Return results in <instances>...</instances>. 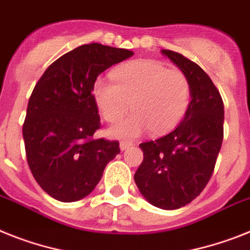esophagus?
I'll use <instances>...</instances> for the list:
<instances>
[{
	"instance_id": "34e87169",
	"label": "esophagus",
	"mask_w": 250,
	"mask_h": 250,
	"mask_svg": "<svg viewBox=\"0 0 250 250\" xmlns=\"http://www.w3.org/2000/svg\"><path fill=\"white\" fill-rule=\"evenodd\" d=\"M132 144L131 142H127V141H121V144H119V147H121L122 151L127 150L128 147H131Z\"/></svg>"
}]
</instances>
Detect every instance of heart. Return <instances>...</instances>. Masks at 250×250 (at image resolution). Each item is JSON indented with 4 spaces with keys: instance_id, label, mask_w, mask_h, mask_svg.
<instances>
[{
    "instance_id": "obj_1",
    "label": "heart",
    "mask_w": 250,
    "mask_h": 250,
    "mask_svg": "<svg viewBox=\"0 0 250 250\" xmlns=\"http://www.w3.org/2000/svg\"><path fill=\"white\" fill-rule=\"evenodd\" d=\"M113 80L99 79L94 85V99L108 122L115 123L109 135L117 138H136L151 129L161 135L182 121L189 105L190 85L182 71L169 70L155 60L129 62L113 71Z\"/></svg>"
}]
</instances>
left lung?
<instances>
[{
    "mask_svg": "<svg viewBox=\"0 0 250 250\" xmlns=\"http://www.w3.org/2000/svg\"><path fill=\"white\" fill-rule=\"evenodd\" d=\"M190 85L184 118L170 133L140 145L144 161L135 174L142 196L161 209H178L201 194L215 169L224 138V103L198 64L163 49Z\"/></svg>",
    "mask_w": 250,
    "mask_h": 250,
    "instance_id": "obj_1",
    "label": "left lung"
}]
</instances>
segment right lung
Instances as JSON below:
<instances>
[{
  "label": "right lung",
  "mask_w": 250,
  "mask_h": 250,
  "mask_svg": "<svg viewBox=\"0 0 250 250\" xmlns=\"http://www.w3.org/2000/svg\"><path fill=\"white\" fill-rule=\"evenodd\" d=\"M133 52L83 44L54 61L35 85L22 125L33 177L54 200L75 202L93 192L117 141L94 140L100 127L93 90L100 73Z\"/></svg>",
  "instance_id": "right-lung-1"
}]
</instances>
